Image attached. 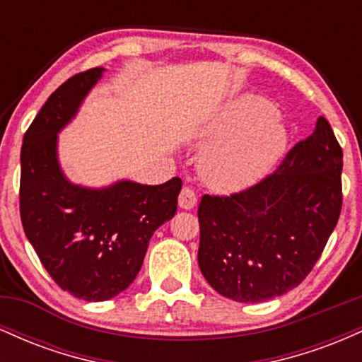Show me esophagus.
Here are the masks:
<instances>
[{
  "mask_svg": "<svg viewBox=\"0 0 362 362\" xmlns=\"http://www.w3.org/2000/svg\"><path fill=\"white\" fill-rule=\"evenodd\" d=\"M195 204H197V195L190 187H184L180 190V195H178V206L182 209H194Z\"/></svg>",
  "mask_w": 362,
  "mask_h": 362,
  "instance_id": "34e87169",
  "label": "esophagus"
}]
</instances>
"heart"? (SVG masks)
Instances as JSON below:
<instances>
[{"label":"heart","mask_w":362,"mask_h":362,"mask_svg":"<svg viewBox=\"0 0 362 362\" xmlns=\"http://www.w3.org/2000/svg\"><path fill=\"white\" fill-rule=\"evenodd\" d=\"M204 151L199 175L221 192H240L271 172L288 143V132L271 102L243 95L223 107L199 132Z\"/></svg>","instance_id":"b5f03b06"}]
</instances>
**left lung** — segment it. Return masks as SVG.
<instances>
[{
	"label": "left lung",
	"instance_id": "left-lung-1",
	"mask_svg": "<svg viewBox=\"0 0 362 362\" xmlns=\"http://www.w3.org/2000/svg\"><path fill=\"white\" fill-rule=\"evenodd\" d=\"M342 148L325 117L272 175L199 204V267L224 298L260 303L308 276L339 221Z\"/></svg>",
	"mask_w": 362,
	"mask_h": 362
}]
</instances>
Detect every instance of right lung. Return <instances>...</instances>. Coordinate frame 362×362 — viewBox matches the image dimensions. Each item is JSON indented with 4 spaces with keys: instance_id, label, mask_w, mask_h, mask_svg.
<instances>
[{
    "instance_id": "add662e5",
    "label": "right lung",
    "mask_w": 362,
    "mask_h": 362,
    "mask_svg": "<svg viewBox=\"0 0 362 362\" xmlns=\"http://www.w3.org/2000/svg\"><path fill=\"white\" fill-rule=\"evenodd\" d=\"M103 71L93 68L62 83L25 132L20 153L25 235L56 284L85 301H107L129 288L153 233L175 216L182 190L177 177L161 185L85 187L64 175L57 138Z\"/></svg>"
}]
</instances>
